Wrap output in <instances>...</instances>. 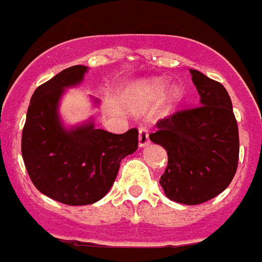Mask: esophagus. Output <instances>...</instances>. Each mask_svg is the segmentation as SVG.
Segmentation results:
<instances>
[{"instance_id": "obj_1", "label": "esophagus", "mask_w": 262, "mask_h": 262, "mask_svg": "<svg viewBox=\"0 0 262 262\" xmlns=\"http://www.w3.org/2000/svg\"><path fill=\"white\" fill-rule=\"evenodd\" d=\"M138 144L141 148H144L146 145L149 144V133L146 128H139V139Z\"/></svg>"}]
</instances>
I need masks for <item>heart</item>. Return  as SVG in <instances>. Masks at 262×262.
Returning a JSON list of instances; mask_svg holds the SVG:
<instances>
[{"label": "heart", "instance_id": "heart-1", "mask_svg": "<svg viewBox=\"0 0 262 262\" xmlns=\"http://www.w3.org/2000/svg\"><path fill=\"white\" fill-rule=\"evenodd\" d=\"M139 92L146 102L154 103L160 100L166 92V83L162 79H154V81H146L139 86ZM171 99H179L181 96V91L179 88H174L171 91Z\"/></svg>", "mask_w": 262, "mask_h": 262}]
</instances>
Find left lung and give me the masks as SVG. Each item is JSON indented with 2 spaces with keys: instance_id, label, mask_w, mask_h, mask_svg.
Instances as JSON below:
<instances>
[{
  "instance_id": "1",
  "label": "left lung",
  "mask_w": 262,
  "mask_h": 262,
  "mask_svg": "<svg viewBox=\"0 0 262 262\" xmlns=\"http://www.w3.org/2000/svg\"><path fill=\"white\" fill-rule=\"evenodd\" d=\"M200 104L156 123L150 134L167 152V167L160 177L166 196L196 205L219 195L237 170L238 128L232 100L222 83L190 70Z\"/></svg>"
}]
</instances>
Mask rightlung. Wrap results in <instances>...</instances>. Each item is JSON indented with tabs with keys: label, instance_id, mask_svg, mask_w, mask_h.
<instances>
[{
	"label": "right lung",
	"instance_id": "right-lung-1",
	"mask_svg": "<svg viewBox=\"0 0 262 262\" xmlns=\"http://www.w3.org/2000/svg\"><path fill=\"white\" fill-rule=\"evenodd\" d=\"M88 67L61 71L34 91L22 133V158L34 187L67 205L102 200L117 177L120 162L138 148V129L112 134L93 120L67 128L60 100L66 89L79 85ZM99 103V100H95Z\"/></svg>",
	"mask_w": 262,
	"mask_h": 262
}]
</instances>
